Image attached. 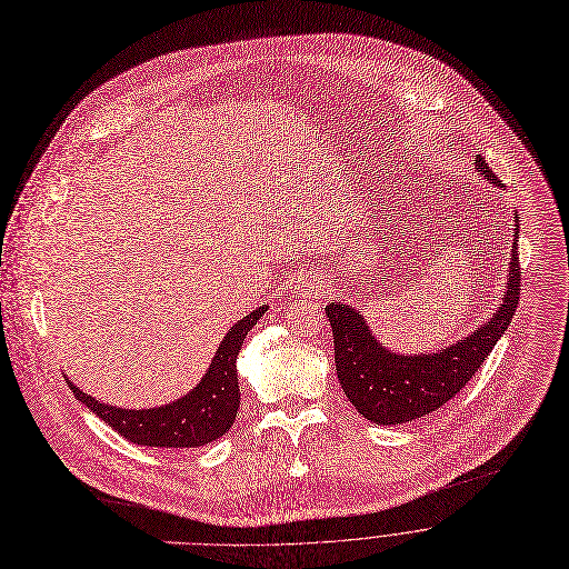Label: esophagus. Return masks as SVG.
<instances>
[{
  "instance_id": "1",
  "label": "esophagus",
  "mask_w": 569,
  "mask_h": 569,
  "mask_svg": "<svg viewBox=\"0 0 569 569\" xmlns=\"http://www.w3.org/2000/svg\"><path fill=\"white\" fill-rule=\"evenodd\" d=\"M299 290L306 295H318L320 290H325V281L320 277H308L306 281L299 283Z\"/></svg>"
}]
</instances>
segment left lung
I'll use <instances>...</instances> for the list:
<instances>
[{
	"mask_svg": "<svg viewBox=\"0 0 569 569\" xmlns=\"http://www.w3.org/2000/svg\"><path fill=\"white\" fill-rule=\"evenodd\" d=\"M475 170L495 188H503L486 159L477 157ZM518 220V218H515ZM510 249V266L503 286V297L488 322L477 331L456 340L449 347L420 353H399L379 342L360 308L345 301H331L325 311L333 331L336 370L347 399L360 416L375 425H406L445 406L460 392L483 360L495 349L497 340L508 329L520 299V263H518V229Z\"/></svg>",
	"mask_w": 569,
	"mask_h": 569,
	"instance_id": "1",
	"label": "left lung"
}]
</instances>
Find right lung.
<instances>
[{
    "label": "right lung",
    "mask_w": 569,
    "mask_h": 569,
    "mask_svg": "<svg viewBox=\"0 0 569 569\" xmlns=\"http://www.w3.org/2000/svg\"><path fill=\"white\" fill-rule=\"evenodd\" d=\"M268 306L238 320L220 342L209 370L183 397L153 408H120L99 401L79 390L68 377L74 397L86 403L99 420H104L122 438L142 447H203L222 438L236 420L240 406L236 358L251 327L261 320Z\"/></svg>",
    "instance_id": "right-lung-1"
}]
</instances>
